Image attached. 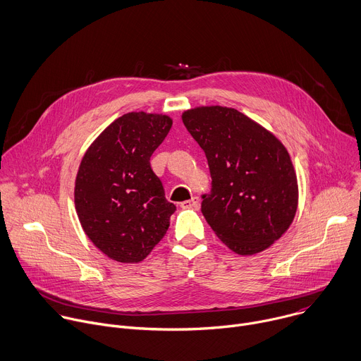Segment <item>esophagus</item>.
Returning <instances> with one entry per match:
<instances>
[{"mask_svg":"<svg viewBox=\"0 0 361 361\" xmlns=\"http://www.w3.org/2000/svg\"><path fill=\"white\" fill-rule=\"evenodd\" d=\"M180 207L185 208V209H197L200 207V200H198V197H192L191 200L181 202Z\"/></svg>","mask_w":361,"mask_h":361,"instance_id":"obj_1","label":"esophagus"}]
</instances>
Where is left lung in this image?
<instances>
[{
	"label": "left lung",
	"instance_id": "8db88e82",
	"mask_svg": "<svg viewBox=\"0 0 361 361\" xmlns=\"http://www.w3.org/2000/svg\"><path fill=\"white\" fill-rule=\"evenodd\" d=\"M183 123L204 150L212 190L201 211L221 241L238 255H255L288 231L299 187L283 143L247 114L225 106L183 111Z\"/></svg>",
	"mask_w": 361,
	"mask_h": 361
}]
</instances>
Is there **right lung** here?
Instances as JSON below:
<instances>
[{
  "instance_id": "obj_1",
  "label": "right lung",
  "mask_w": 361,
  "mask_h": 361,
  "mask_svg": "<svg viewBox=\"0 0 361 361\" xmlns=\"http://www.w3.org/2000/svg\"><path fill=\"white\" fill-rule=\"evenodd\" d=\"M173 118L130 111L117 117L85 152L75 180V208L93 245L113 261L147 258L170 226L176 205L150 167Z\"/></svg>"
}]
</instances>
